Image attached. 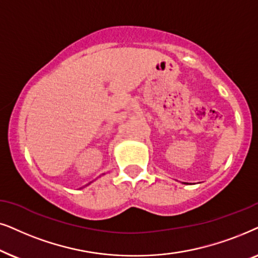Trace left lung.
I'll return each instance as SVG.
<instances>
[{
    "instance_id": "left-lung-1",
    "label": "left lung",
    "mask_w": 258,
    "mask_h": 258,
    "mask_svg": "<svg viewBox=\"0 0 258 258\" xmlns=\"http://www.w3.org/2000/svg\"><path fill=\"white\" fill-rule=\"evenodd\" d=\"M184 184H186V183H184Z\"/></svg>"
}]
</instances>
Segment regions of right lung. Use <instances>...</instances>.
Segmentation results:
<instances>
[{
  "mask_svg": "<svg viewBox=\"0 0 258 258\" xmlns=\"http://www.w3.org/2000/svg\"><path fill=\"white\" fill-rule=\"evenodd\" d=\"M104 174H105V173H102V176H104ZM91 183H93V181H91ZM91 183H88L87 185H89V184H91ZM87 185H86V186H87ZM84 187H85V186H84ZM81 188H82V187H81Z\"/></svg>",
  "mask_w": 258,
  "mask_h": 258,
  "instance_id": "1",
  "label": "right lung"
}]
</instances>
